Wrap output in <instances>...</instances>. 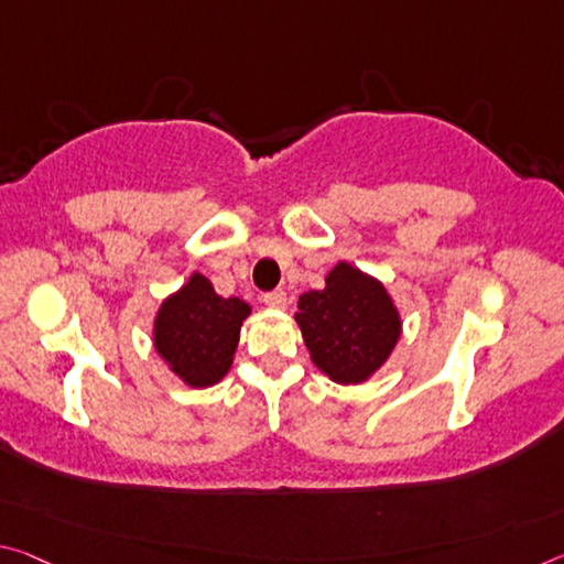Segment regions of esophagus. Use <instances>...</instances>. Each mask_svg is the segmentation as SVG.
I'll return each instance as SVG.
<instances>
[{
	"label": "esophagus",
	"mask_w": 564,
	"mask_h": 564,
	"mask_svg": "<svg viewBox=\"0 0 564 564\" xmlns=\"http://www.w3.org/2000/svg\"><path fill=\"white\" fill-rule=\"evenodd\" d=\"M285 291H281V289H275V291H268L265 296H263V303L268 308H283L285 306Z\"/></svg>",
	"instance_id": "34e87169"
}]
</instances>
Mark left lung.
Listing matches in <instances>:
<instances>
[{
    "instance_id": "1",
    "label": "left lung",
    "mask_w": 564,
    "mask_h": 564,
    "mask_svg": "<svg viewBox=\"0 0 564 564\" xmlns=\"http://www.w3.org/2000/svg\"><path fill=\"white\" fill-rule=\"evenodd\" d=\"M296 324L311 361L336 383L373 377L401 336V316L383 283L346 261L330 268L326 289L299 299Z\"/></svg>"
}]
</instances>
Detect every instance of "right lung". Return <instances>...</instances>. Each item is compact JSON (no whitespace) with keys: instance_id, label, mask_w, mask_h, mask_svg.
I'll list each match as a JSON object with an SVG mask.
<instances>
[{"instance_id":"right-lung-1","label":"right lung","mask_w":564,"mask_h":564,"mask_svg":"<svg viewBox=\"0 0 564 564\" xmlns=\"http://www.w3.org/2000/svg\"><path fill=\"white\" fill-rule=\"evenodd\" d=\"M248 316L246 301L218 296L203 273H193L181 291L160 303L153 326L155 351L187 387H213L230 371Z\"/></svg>"}]
</instances>
